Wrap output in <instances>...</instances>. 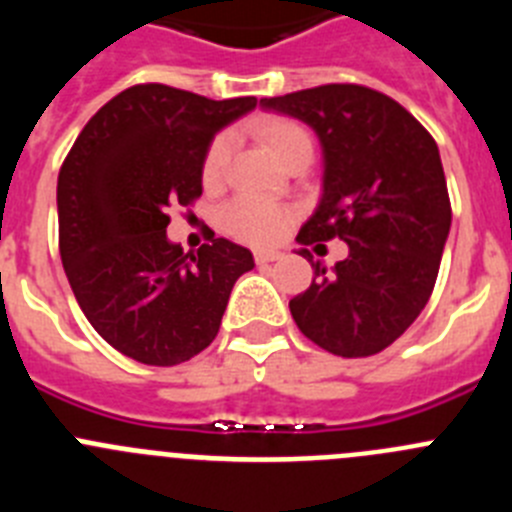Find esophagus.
I'll return each mask as SVG.
<instances>
[{
    "label": "esophagus",
    "instance_id": "1",
    "mask_svg": "<svg viewBox=\"0 0 512 512\" xmlns=\"http://www.w3.org/2000/svg\"><path fill=\"white\" fill-rule=\"evenodd\" d=\"M253 259H256V264H271V261L282 259V253L279 251H256L253 253Z\"/></svg>",
    "mask_w": 512,
    "mask_h": 512
}]
</instances>
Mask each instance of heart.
<instances>
[{"label": "heart", "mask_w": 512, "mask_h": 512, "mask_svg": "<svg viewBox=\"0 0 512 512\" xmlns=\"http://www.w3.org/2000/svg\"><path fill=\"white\" fill-rule=\"evenodd\" d=\"M253 133L264 140V146L282 164H287L297 151L312 148L310 133L292 117H264V120L253 125ZM228 156L230 140L225 135H217L207 146L205 158H202V182L207 187L220 184L225 166H228ZM292 220H295V212L289 207L274 205V202L259 200V197H238L230 205H225L223 215H220V225H223L225 233H230L238 241L253 243V246H266V243L279 241L289 230Z\"/></svg>", "instance_id": "b5f03b06"}]
</instances>
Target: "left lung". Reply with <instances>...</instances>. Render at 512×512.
Segmentation results:
<instances>
[{"label": "left lung", "instance_id": "left-lung-1", "mask_svg": "<svg viewBox=\"0 0 512 512\" xmlns=\"http://www.w3.org/2000/svg\"><path fill=\"white\" fill-rule=\"evenodd\" d=\"M307 122L323 146V197L302 246L341 238L348 256L289 300L297 328L343 359L374 356L413 325L433 292L451 202L433 135L400 102L361 84L261 99ZM302 256L312 261L310 251Z\"/></svg>", "mask_w": 512, "mask_h": 512}]
</instances>
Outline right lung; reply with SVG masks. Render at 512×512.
Returning a JSON list of instances; mask_svg holds the SVG:
<instances>
[{
    "label": "right lung",
    "instance_id": "obj_1",
    "mask_svg": "<svg viewBox=\"0 0 512 512\" xmlns=\"http://www.w3.org/2000/svg\"><path fill=\"white\" fill-rule=\"evenodd\" d=\"M256 97L207 99L135 84L99 107L58 174V248L92 328L148 366L189 361L215 341L248 248L212 238L184 253L166 238L169 207L202 194L215 133ZM215 235V233H212Z\"/></svg>",
    "mask_w": 512,
    "mask_h": 512
}]
</instances>
